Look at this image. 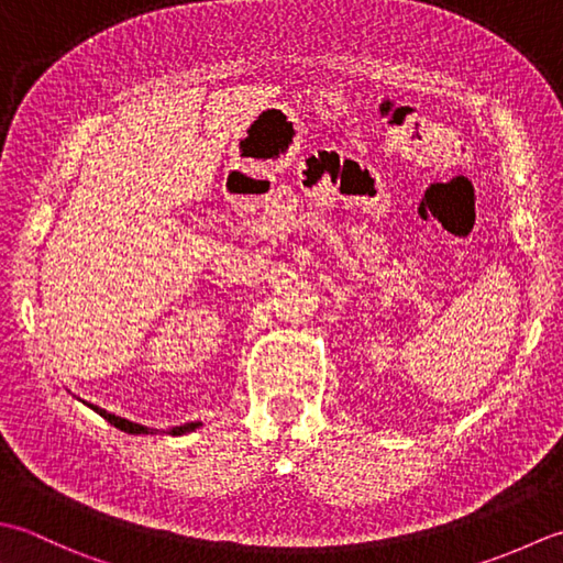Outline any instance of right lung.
Here are the masks:
<instances>
[{
  "label": "right lung",
  "instance_id": "1",
  "mask_svg": "<svg viewBox=\"0 0 563 563\" xmlns=\"http://www.w3.org/2000/svg\"><path fill=\"white\" fill-rule=\"evenodd\" d=\"M91 410L95 412H99L101 418L104 420H109L113 428H119V430H123V432H129V434H175V438H179V434H189V432H194V430H199L201 428V422L199 420H194V422H185V426H177V428H169V430H155V428H147V426H141V422H133V420H125V418H121V416H113V412H109V410H104V408H99V406H91V404H87Z\"/></svg>",
  "mask_w": 563,
  "mask_h": 563
}]
</instances>
